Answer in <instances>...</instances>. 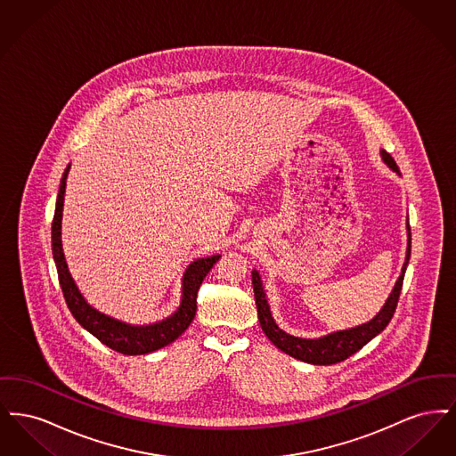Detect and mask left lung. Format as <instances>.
Segmentation results:
<instances>
[{"mask_svg":"<svg viewBox=\"0 0 456 456\" xmlns=\"http://www.w3.org/2000/svg\"><path fill=\"white\" fill-rule=\"evenodd\" d=\"M379 153H381L383 162L390 167L391 171L400 175V169H398L396 162L391 159L390 153H387L385 151H381ZM411 242H412L411 225L407 224V255H405V261L402 266V273H400L398 281L395 282V287H393L387 303L383 304V307L379 309V313L372 320H369L368 323L347 328V330H338V331L328 333V335L318 337V338L294 337V335L283 331L282 328L275 323V320L272 316L270 304L266 299L265 287L261 282L260 272L253 270L251 272L253 290H255L261 330L265 331V335L275 347L281 348L287 355H290L297 361L314 364V366H330V364L346 361L352 354H355L357 350L364 347L376 335H379L390 323L393 313L396 309V304H398V297H400L405 270H407V265L411 260Z\"/></svg>","mask_w":456,"mask_h":456,"instance_id":"1","label":"left lung"}]
</instances>
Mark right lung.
I'll return each instance as SVG.
<instances>
[{
  "label": "right lung",
  "instance_id": "1",
  "mask_svg": "<svg viewBox=\"0 0 456 456\" xmlns=\"http://www.w3.org/2000/svg\"><path fill=\"white\" fill-rule=\"evenodd\" d=\"M69 167L71 166L68 164L61 177L60 193L56 200V210H54V220H53V256L58 268L60 285L73 318L99 342L125 355H143L173 344L174 340L191 325L196 314L198 289L203 282V279L207 277V273L212 270V266L217 263L220 255L198 258L188 265L181 279V303L171 316L160 322H155L151 325H130L97 311L86 301V297L78 290L77 283L68 270L65 253H63L61 220H63V205H65L66 177L69 173Z\"/></svg>",
  "mask_w": 456,
  "mask_h": 456
}]
</instances>
